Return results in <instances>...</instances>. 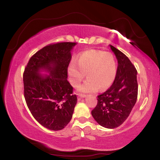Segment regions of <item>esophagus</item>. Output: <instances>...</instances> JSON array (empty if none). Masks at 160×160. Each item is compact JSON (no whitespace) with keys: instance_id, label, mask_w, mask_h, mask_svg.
<instances>
[{"instance_id":"obj_1","label":"esophagus","mask_w":160,"mask_h":160,"mask_svg":"<svg viewBox=\"0 0 160 160\" xmlns=\"http://www.w3.org/2000/svg\"><path fill=\"white\" fill-rule=\"evenodd\" d=\"M86 95L84 94H78V100H80L81 98H86Z\"/></svg>"}]
</instances>
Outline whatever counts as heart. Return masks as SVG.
Listing matches in <instances>:
<instances>
[{
    "label": "heart",
    "mask_w": 160,
    "mask_h": 160,
    "mask_svg": "<svg viewBox=\"0 0 160 160\" xmlns=\"http://www.w3.org/2000/svg\"><path fill=\"white\" fill-rule=\"evenodd\" d=\"M77 63L68 65L69 80L77 87L84 78L87 80L78 87L83 93H92L98 89L105 90L112 84L117 74V64L112 54L96 50H88L78 55Z\"/></svg>",
    "instance_id": "1"
}]
</instances>
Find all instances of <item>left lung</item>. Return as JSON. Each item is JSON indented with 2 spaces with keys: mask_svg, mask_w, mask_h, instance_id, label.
Here are the masks:
<instances>
[{
  "mask_svg": "<svg viewBox=\"0 0 160 160\" xmlns=\"http://www.w3.org/2000/svg\"><path fill=\"white\" fill-rule=\"evenodd\" d=\"M110 47L118 62L116 77L110 88L98 96V104L91 114L100 126L114 128L124 122L135 105L138 82L137 71L129 59L116 48Z\"/></svg>",
  "mask_w": 160,
  "mask_h": 160,
  "instance_id": "obj_1",
  "label": "left lung"
}]
</instances>
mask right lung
Wrapping results in <instances>:
<instances>
[{
	"mask_svg": "<svg viewBox=\"0 0 160 160\" xmlns=\"http://www.w3.org/2000/svg\"><path fill=\"white\" fill-rule=\"evenodd\" d=\"M76 45L63 42L45 46L30 58L24 69L27 105L36 121L50 130L65 127L77 104V97L67 81L71 52ZM43 72L48 74L42 75Z\"/></svg>",
	"mask_w": 160,
	"mask_h": 160,
	"instance_id": "add662e5",
	"label": "right lung"
}]
</instances>
